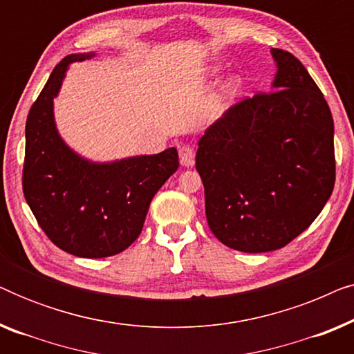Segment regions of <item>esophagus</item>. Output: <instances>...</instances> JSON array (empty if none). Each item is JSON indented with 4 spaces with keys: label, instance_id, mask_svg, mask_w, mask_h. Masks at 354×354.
<instances>
[{
    "label": "esophagus",
    "instance_id": "1",
    "mask_svg": "<svg viewBox=\"0 0 354 354\" xmlns=\"http://www.w3.org/2000/svg\"><path fill=\"white\" fill-rule=\"evenodd\" d=\"M178 158H180V164L185 167L193 166L195 162V153L190 147H180L178 148Z\"/></svg>",
    "mask_w": 354,
    "mask_h": 354
}]
</instances>
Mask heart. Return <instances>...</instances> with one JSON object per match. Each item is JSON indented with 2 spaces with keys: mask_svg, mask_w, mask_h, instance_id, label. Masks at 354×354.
I'll use <instances>...</instances> for the list:
<instances>
[{
  "mask_svg": "<svg viewBox=\"0 0 354 354\" xmlns=\"http://www.w3.org/2000/svg\"><path fill=\"white\" fill-rule=\"evenodd\" d=\"M219 72H221L219 66H207L200 72V74L196 75V82H206V80L214 79V77L219 75ZM239 85H240L239 79H230L225 82V85L222 86V90H221L222 103H227V101H230L232 98H234L236 90H239Z\"/></svg>",
  "mask_w": 354,
  "mask_h": 354,
  "instance_id": "1",
  "label": "heart"
}]
</instances>
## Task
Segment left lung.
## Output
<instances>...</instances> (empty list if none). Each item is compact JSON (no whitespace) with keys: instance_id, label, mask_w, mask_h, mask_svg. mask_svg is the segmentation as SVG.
I'll return each instance as SVG.
<instances>
[{"instance_id":"obj_1","label":"left lung","mask_w":354,"mask_h":354,"mask_svg":"<svg viewBox=\"0 0 354 354\" xmlns=\"http://www.w3.org/2000/svg\"><path fill=\"white\" fill-rule=\"evenodd\" d=\"M270 55L272 91L232 106L196 151L209 229L243 253L290 243L313 224L335 183L326 98L292 53L272 48Z\"/></svg>"}]
</instances>
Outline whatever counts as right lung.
<instances>
[{"label": "right lung", "mask_w": 354, "mask_h": 354, "mask_svg": "<svg viewBox=\"0 0 354 354\" xmlns=\"http://www.w3.org/2000/svg\"><path fill=\"white\" fill-rule=\"evenodd\" d=\"M93 56H66L53 69L26 124L24 196L48 239L79 258H108L129 248L143 229L153 196L178 167L176 148L93 162L62 140L55 98L72 62Z\"/></svg>", "instance_id": "add662e5"}]
</instances>
